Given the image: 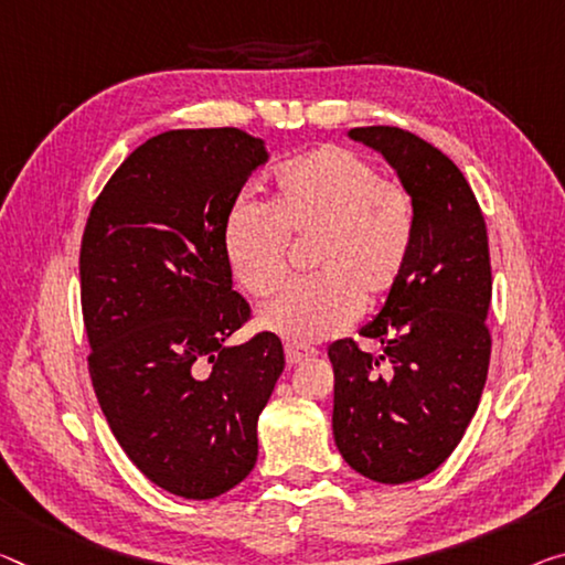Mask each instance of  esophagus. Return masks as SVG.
<instances>
[{
    "mask_svg": "<svg viewBox=\"0 0 565 565\" xmlns=\"http://www.w3.org/2000/svg\"><path fill=\"white\" fill-rule=\"evenodd\" d=\"M316 349H308V345H298V343H288L285 345V359H288V366H298V363L308 361L316 355Z\"/></svg>",
    "mask_w": 565,
    "mask_h": 565,
    "instance_id": "34e87169",
    "label": "esophagus"
}]
</instances>
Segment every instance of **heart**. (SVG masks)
Returning <instances> with one entry per match:
<instances>
[{"label":"heart","mask_w":565,"mask_h":565,"mask_svg":"<svg viewBox=\"0 0 565 565\" xmlns=\"http://www.w3.org/2000/svg\"><path fill=\"white\" fill-rule=\"evenodd\" d=\"M292 239H308V267L257 312V323L295 343L341 333L359 308L376 306L409 267L414 199L343 146H318L285 161L270 204L239 194L222 224L224 259L242 290L263 298L285 275Z\"/></svg>","instance_id":"b5f03b06"}]
</instances>
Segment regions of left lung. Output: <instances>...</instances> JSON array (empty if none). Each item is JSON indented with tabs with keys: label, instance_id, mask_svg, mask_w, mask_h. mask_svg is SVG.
Masks as SVG:
<instances>
[{
	"label": "left lung",
	"instance_id": "left-lung-1",
	"mask_svg": "<svg viewBox=\"0 0 565 565\" xmlns=\"http://www.w3.org/2000/svg\"><path fill=\"white\" fill-rule=\"evenodd\" d=\"M392 163L414 199L416 239L402 282L361 335L345 338L333 363L338 452L373 482L429 475L455 452L480 404L490 366L492 298L488 227L465 173L424 138L394 126L349 131Z\"/></svg>",
	"mask_w": 565,
	"mask_h": 565
}]
</instances>
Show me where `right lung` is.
Here are the masks:
<instances>
[{"label": "right lung", "instance_id": "1", "mask_svg": "<svg viewBox=\"0 0 565 565\" xmlns=\"http://www.w3.org/2000/svg\"><path fill=\"white\" fill-rule=\"evenodd\" d=\"M265 141L239 128L149 138L95 199L81 247L88 371L110 431L153 484L186 500L257 462V419L285 369L275 333L242 345L222 224Z\"/></svg>", "mask_w": 565, "mask_h": 565}]
</instances>
